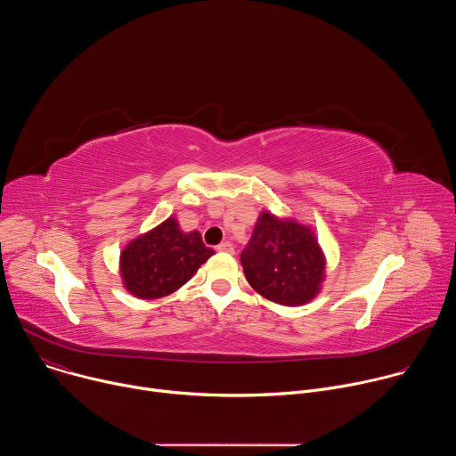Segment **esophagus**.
<instances>
[{
	"label": "esophagus",
	"instance_id": "esophagus-1",
	"mask_svg": "<svg viewBox=\"0 0 456 456\" xmlns=\"http://www.w3.org/2000/svg\"><path fill=\"white\" fill-rule=\"evenodd\" d=\"M216 248H218L220 252H234V247H232V243H229V241H222Z\"/></svg>",
	"mask_w": 456,
	"mask_h": 456
}]
</instances>
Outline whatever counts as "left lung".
Wrapping results in <instances>:
<instances>
[{
  "mask_svg": "<svg viewBox=\"0 0 456 456\" xmlns=\"http://www.w3.org/2000/svg\"><path fill=\"white\" fill-rule=\"evenodd\" d=\"M240 259L248 285L285 306L314 299L324 280V256L314 232L267 211L259 215Z\"/></svg>",
  "mask_w": 456,
  "mask_h": 456,
  "instance_id": "left-lung-1",
  "label": "left lung"
}]
</instances>
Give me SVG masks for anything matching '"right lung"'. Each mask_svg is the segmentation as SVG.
Returning a JSON list of instances; mask_svg holds the SVG:
<instances>
[{
	"instance_id": "1",
	"label": "right lung",
	"mask_w": 456,
	"mask_h": 456,
	"mask_svg": "<svg viewBox=\"0 0 456 456\" xmlns=\"http://www.w3.org/2000/svg\"><path fill=\"white\" fill-rule=\"evenodd\" d=\"M213 254L199 231L182 232L171 216L124 247L120 278L135 297L159 299L187 283Z\"/></svg>"
}]
</instances>
